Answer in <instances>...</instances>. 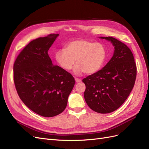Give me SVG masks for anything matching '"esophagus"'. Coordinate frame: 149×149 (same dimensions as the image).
Listing matches in <instances>:
<instances>
[{
  "instance_id": "34e87169",
  "label": "esophagus",
  "mask_w": 149,
  "mask_h": 149,
  "mask_svg": "<svg viewBox=\"0 0 149 149\" xmlns=\"http://www.w3.org/2000/svg\"><path fill=\"white\" fill-rule=\"evenodd\" d=\"M75 81H76L77 83H79V82H80V81H81L80 79H78V78H75Z\"/></svg>"
}]
</instances>
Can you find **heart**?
I'll use <instances>...</instances> for the list:
<instances>
[{
  "instance_id": "b5f03b06",
  "label": "heart",
  "mask_w": 149,
  "mask_h": 149,
  "mask_svg": "<svg viewBox=\"0 0 149 149\" xmlns=\"http://www.w3.org/2000/svg\"><path fill=\"white\" fill-rule=\"evenodd\" d=\"M106 58L107 51L103 44L84 39L71 41L67 43L65 49H59L55 53L57 62L66 70L72 69L76 60V75L97 72L104 65Z\"/></svg>"
}]
</instances>
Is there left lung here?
I'll list each match as a JSON object with an SVG mask.
<instances>
[{
	"label": "left lung",
	"mask_w": 149,
	"mask_h": 149,
	"mask_svg": "<svg viewBox=\"0 0 149 149\" xmlns=\"http://www.w3.org/2000/svg\"><path fill=\"white\" fill-rule=\"evenodd\" d=\"M112 43L111 59L102 69L84 79V98L90 108L99 113H109L125 102L135 84L137 69L130 49L113 37H100Z\"/></svg>",
	"instance_id": "left-lung-1"
}]
</instances>
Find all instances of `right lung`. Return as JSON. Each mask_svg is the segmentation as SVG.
I'll list each match as a JSON object with an SVG mask.
<instances>
[{"instance_id":"obj_1","label":"right lung","mask_w":149,"mask_h":149,"mask_svg":"<svg viewBox=\"0 0 149 149\" xmlns=\"http://www.w3.org/2000/svg\"><path fill=\"white\" fill-rule=\"evenodd\" d=\"M59 34L33 40L24 48L13 65V80L19 97L33 112L53 117L65 109L75 85L70 73L54 65L48 50Z\"/></svg>"}]
</instances>
